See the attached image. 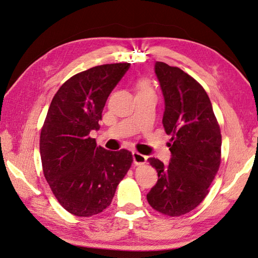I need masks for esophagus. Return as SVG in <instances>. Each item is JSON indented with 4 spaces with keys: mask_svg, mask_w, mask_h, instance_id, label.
Returning <instances> with one entry per match:
<instances>
[{
    "mask_svg": "<svg viewBox=\"0 0 258 258\" xmlns=\"http://www.w3.org/2000/svg\"><path fill=\"white\" fill-rule=\"evenodd\" d=\"M133 158H134V162L136 165H141L147 162V156L139 153V152H137V151H134L133 152Z\"/></svg>",
    "mask_w": 258,
    "mask_h": 258,
    "instance_id": "34e87169",
    "label": "esophagus"
}]
</instances>
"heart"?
Masks as SVG:
<instances>
[{"label":"heart","instance_id":"obj_1","mask_svg":"<svg viewBox=\"0 0 258 258\" xmlns=\"http://www.w3.org/2000/svg\"><path fill=\"white\" fill-rule=\"evenodd\" d=\"M143 92H151V89L148 84H141L139 86V92L138 93H143Z\"/></svg>","mask_w":258,"mask_h":258}]
</instances>
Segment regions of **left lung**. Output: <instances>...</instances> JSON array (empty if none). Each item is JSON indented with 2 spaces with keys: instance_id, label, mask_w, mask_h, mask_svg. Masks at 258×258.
<instances>
[{
  "instance_id": "1",
  "label": "left lung",
  "mask_w": 258,
  "mask_h": 258,
  "mask_svg": "<svg viewBox=\"0 0 258 258\" xmlns=\"http://www.w3.org/2000/svg\"><path fill=\"white\" fill-rule=\"evenodd\" d=\"M154 71L164 96L162 122L172 136V155L168 165L148 159L159 178L147 199L156 211L178 217L208 195L221 162V133L209 96L196 80L164 62L156 61Z\"/></svg>"
}]
</instances>
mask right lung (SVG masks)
<instances>
[{
	"instance_id": "add662e5",
	"label": "right lung",
	"mask_w": 258,
	"mask_h": 258,
	"mask_svg": "<svg viewBox=\"0 0 258 258\" xmlns=\"http://www.w3.org/2000/svg\"><path fill=\"white\" fill-rule=\"evenodd\" d=\"M129 68L103 64L75 74L50 104L40 134L43 175L60 205L74 216L91 217L107 208L133 163L128 150L108 151L90 137Z\"/></svg>"
}]
</instances>
